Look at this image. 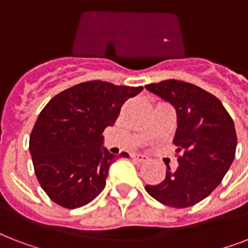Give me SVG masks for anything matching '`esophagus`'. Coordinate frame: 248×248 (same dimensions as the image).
Wrapping results in <instances>:
<instances>
[{
	"mask_svg": "<svg viewBox=\"0 0 248 248\" xmlns=\"http://www.w3.org/2000/svg\"><path fill=\"white\" fill-rule=\"evenodd\" d=\"M131 157H132V159H135V161H138V162H145V161L148 159L147 155H138V153H136V155H132Z\"/></svg>",
	"mask_w": 248,
	"mask_h": 248,
	"instance_id": "34e87169",
	"label": "esophagus"
}]
</instances>
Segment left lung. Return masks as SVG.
Segmentation results:
<instances>
[{
	"label": "left lung",
	"mask_w": 248,
	"mask_h": 248,
	"mask_svg": "<svg viewBox=\"0 0 248 248\" xmlns=\"http://www.w3.org/2000/svg\"><path fill=\"white\" fill-rule=\"evenodd\" d=\"M145 89L175 108L173 144L183 151L176 169L167 166L165 180L145 190L166 206L190 207L215 190L234 161V122L217 97L196 85L166 79Z\"/></svg>",
	"instance_id": "obj_1"
}]
</instances>
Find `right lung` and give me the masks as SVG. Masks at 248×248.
I'll list each match as a JSON object with an SVG mask.
<instances>
[{"label":"right lung","instance_id":"1","mask_svg":"<svg viewBox=\"0 0 248 248\" xmlns=\"http://www.w3.org/2000/svg\"><path fill=\"white\" fill-rule=\"evenodd\" d=\"M141 90L89 81L46 104L29 136V152L37 180L50 200L78 208L100 194L117 158L103 147V132L114 124L124 101ZM121 155L128 157L124 152Z\"/></svg>","mask_w":248,"mask_h":248}]
</instances>
